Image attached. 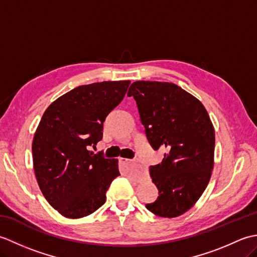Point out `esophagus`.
Wrapping results in <instances>:
<instances>
[{"label": "esophagus", "mask_w": 257, "mask_h": 257, "mask_svg": "<svg viewBox=\"0 0 257 257\" xmlns=\"http://www.w3.org/2000/svg\"><path fill=\"white\" fill-rule=\"evenodd\" d=\"M120 163L123 168V170L125 172L129 173H135V174H144L146 172V169L143 165H140L138 161H133L129 159H120Z\"/></svg>", "instance_id": "esophagus-1"}]
</instances>
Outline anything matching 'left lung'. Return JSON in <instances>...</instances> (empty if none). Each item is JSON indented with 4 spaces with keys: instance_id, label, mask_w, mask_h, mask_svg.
I'll return each mask as SVG.
<instances>
[{
    "instance_id": "obj_1",
    "label": "left lung",
    "mask_w": 257,
    "mask_h": 257,
    "mask_svg": "<svg viewBox=\"0 0 257 257\" xmlns=\"http://www.w3.org/2000/svg\"><path fill=\"white\" fill-rule=\"evenodd\" d=\"M128 96L137 102L141 123L155 150L166 149L149 168L159 196L146 207L161 217H177L204 192L214 166L215 134L206 109L176 84L139 80Z\"/></svg>"
}]
</instances>
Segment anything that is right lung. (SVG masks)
<instances>
[{
    "mask_svg": "<svg viewBox=\"0 0 257 257\" xmlns=\"http://www.w3.org/2000/svg\"><path fill=\"white\" fill-rule=\"evenodd\" d=\"M129 80L78 86L45 110L32 144L35 177L43 195L68 219L94 213L120 176L117 159L90 151L102 139L103 121L127 92Z\"/></svg>",
    "mask_w": 257,
    "mask_h": 257,
    "instance_id": "add662e5",
    "label": "right lung"
}]
</instances>
